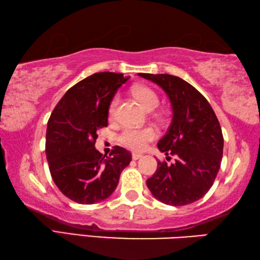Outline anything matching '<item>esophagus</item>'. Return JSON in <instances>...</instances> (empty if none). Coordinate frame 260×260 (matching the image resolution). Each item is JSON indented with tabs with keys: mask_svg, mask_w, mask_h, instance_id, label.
<instances>
[{
	"mask_svg": "<svg viewBox=\"0 0 260 260\" xmlns=\"http://www.w3.org/2000/svg\"><path fill=\"white\" fill-rule=\"evenodd\" d=\"M143 155L142 154H138V153H133V160H139L140 157H142Z\"/></svg>",
	"mask_w": 260,
	"mask_h": 260,
	"instance_id": "obj_1",
	"label": "esophagus"
}]
</instances>
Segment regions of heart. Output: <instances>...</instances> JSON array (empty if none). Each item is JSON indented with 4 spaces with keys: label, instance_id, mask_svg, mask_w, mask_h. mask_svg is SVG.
<instances>
[{
    "label": "heart",
    "instance_id": "1",
    "mask_svg": "<svg viewBox=\"0 0 260 260\" xmlns=\"http://www.w3.org/2000/svg\"><path fill=\"white\" fill-rule=\"evenodd\" d=\"M133 93L135 98L138 100L142 106L147 109V111H152V109L156 108L160 103L157 94L155 91L152 90L148 86H136L133 90ZM118 105V99L114 98L108 108V115L109 117H114L116 114ZM155 131L152 127H143V129H133V127H126L118 135V142H120L123 146L133 149V151H140L143 149L148 142H151L155 138Z\"/></svg>",
    "mask_w": 260,
    "mask_h": 260
}]
</instances>
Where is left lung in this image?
Returning <instances> with one entry per match:
<instances>
[{
	"label": "left lung",
	"mask_w": 260,
	"mask_h": 260,
	"mask_svg": "<svg viewBox=\"0 0 260 260\" xmlns=\"http://www.w3.org/2000/svg\"><path fill=\"white\" fill-rule=\"evenodd\" d=\"M138 75L160 85L172 107L170 125L157 147L176 160L171 165L158 161L147 187L169 206L198 201L211 188L220 168L224 138L219 121L208 100L188 82L170 74Z\"/></svg>",
	"instance_id": "left-lung-1"
}]
</instances>
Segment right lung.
I'll return each mask as SVG.
<instances>
[{
  "instance_id": "obj_1",
  "label": "right lung",
  "mask_w": 260,
  "mask_h": 260,
  "mask_svg": "<svg viewBox=\"0 0 260 260\" xmlns=\"http://www.w3.org/2000/svg\"><path fill=\"white\" fill-rule=\"evenodd\" d=\"M129 77L103 72L73 85L48 121L45 154L50 174L72 201L92 204L111 197L131 153L115 146L109 156L94 148L97 131L108 125V108Z\"/></svg>"
}]
</instances>
